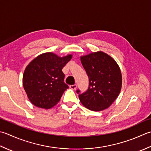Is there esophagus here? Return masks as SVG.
I'll return each mask as SVG.
<instances>
[{"label":"esophagus","instance_id":"1","mask_svg":"<svg viewBox=\"0 0 151 151\" xmlns=\"http://www.w3.org/2000/svg\"><path fill=\"white\" fill-rule=\"evenodd\" d=\"M76 88H77V85H76V84H73V85L70 86V89H72V90H75Z\"/></svg>","mask_w":151,"mask_h":151}]
</instances>
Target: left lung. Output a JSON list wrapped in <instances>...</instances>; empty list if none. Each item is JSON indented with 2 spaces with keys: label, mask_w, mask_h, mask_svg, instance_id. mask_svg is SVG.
<instances>
[{
  "label": "left lung",
  "mask_w": 151,
  "mask_h": 151,
  "mask_svg": "<svg viewBox=\"0 0 151 151\" xmlns=\"http://www.w3.org/2000/svg\"><path fill=\"white\" fill-rule=\"evenodd\" d=\"M81 63L89 78V86L84 93L76 90L81 102L91 111L108 108L122 87L120 68L113 58L102 52L81 57Z\"/></svg>",
  "instance_id": "1"
}]
</instances>
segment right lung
Here are the masks:
<instances>
[{
  "label": "right lung",
  "instance_id": "right-lung-1",
  "mask_svg": "<svg viewBox=\"0 0 151 151\" xmlns=\"http://www.w3.org/2000/svg\"><path fill=\"white\" fill-rule=\"evenodd\" d=\"M71 55L60 58L52 53L38 55L26 67L23 84L29 99L34 105L50 109L60 101L69 86L64 82L63 67Z\"/></svg>",
  "mask_w": 151,
  "mask_h": 151
}]
</instances>
